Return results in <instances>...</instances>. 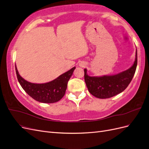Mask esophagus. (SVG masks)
Instances as JSON below:
<instances>
[{
	"instance_id": "obj_1",
	"label": "esophagus",
	"mask_w": 149,
	"mask_h": 149,
	"mask_svg": "<svg viewBox=\"0 0 149 149\" xmlns=\"http://www.w3.org/2000/svg\"><path fill=\"white\" fill-rule=\"evenodd\" d=\"M80 66H81V67H84V66H86V64H84V63H81V64H80Z\"/></svg>"
}]
</instances>
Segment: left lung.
<instances>
[{
  "label": "left lung",
  "instance_id": "1",
  "mask_svg": "<svg viewBox=\"0 0 149 149\" xmlns=\"http://www.w3.org/2000/svg\"><path fill=\"white\" fill-rule=\"evenodd\" d=\"M137 65V52L134 64L128 70L114 75L89 76L84 69V81L89 92L100 99L113 97L126 89L131 81Z\"/></svg>",
  "mask_w": 149,
  "mask_h": 149
}]
</instances>
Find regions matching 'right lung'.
Listing matches in <instances>:
<instances>
[{"label":"right lung","mask_w":149,"mask_h":149,"mask_svg":"<svg viewBox=\"0 0 149 149\" xmlns=\"http://www.w3.org/2000/svg\"><path fill=\"white\" fill-rule=\"evenodd\" d=\"M76 67L72 68L50 82L42 84L32 83L24 79L19 74L15 65L18 81L22 88L35 100L43 103H54L64 96L67 84Z\"/></svg>","instance_id":"add662e5"}]
</instances>
